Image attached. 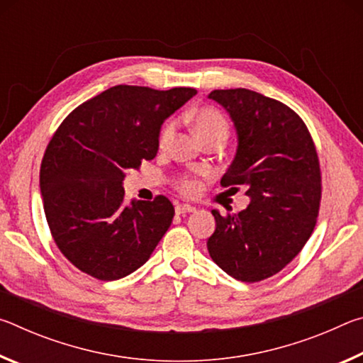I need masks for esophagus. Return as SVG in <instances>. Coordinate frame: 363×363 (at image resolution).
<instances>
[{
    "mask_svg": "<svg viewBox=\"0 0 363 363\" xmlns=\"http://www.w3.org/2000/svg\"><path fill=\"white\" fill-rule=\"evenodd\" d=\"M195 206L192 205H186V203H177L176 205V213L177 214H186V213H194Z\"/></svg>",
    "mask_w": 363,
    "mask_h": 363,
    "instance_id": "esophagus-1",
    "label": "esophagus"
}]
</instances>
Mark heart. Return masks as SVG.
Here are the masks:
<instances>
[{
    "mask_svg": "<svg viewBox=\"0 0 363 363\" xmlns=\"http://www.w3.org/2000/svg\"><path fill=\"white\" fill-rule=\"evenodd\" d=\"M194 126L196 130V134H199L201 139L216 136V134H223V136L227 138V134H229V123H227L225 116L220 113L219 110L211 107L201 108L194 115ZM176 128V120H168L162 126V130H160L158 134V144L162 149H167L171 144V140L174 139ZM181 189L182 192L186 194H194L196 192V189H199V184L192 179H186L181 182Z\"/></svg>",
    "mask_w": 363,
    "mask_h": 363,
    "instance_id": "heart-1",
    "label": "heart"
}]
</instances>
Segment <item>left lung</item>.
Listing matches in <instances>:
<instances>
[{
    "mask_svg": "<svg viewBox=\"0 0 363 363\" xmlns=\"http://www.w3.org/2000/svg\"><path fill=\"white\" fill-rule=\"evenodd\" d=\"M208 97L227 110L238 139L220 186H243L251 201L237 214L211 211L216 229L206 247L224 272L253 284L280 272L309 240L320 208V163L304 121L285 104L245 88Z\"/></svg>",
    "mask_w": 363,
    "mask_h": 363,
    "instance_id": "left-lung-1",
    "label": "left lung"
}]
</instances>
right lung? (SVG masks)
I'll return each mask as SVG.
<instances>
[{
  "label": "right lung",
  "mask_w": 363,
  "mask_h": 363,
  "mask_svg": "<svg viewBox=\"0 0 363 363\" xmlns=\"http://www.w3.org/2000/svg\"><path fill=\"white\" fill-rule=\"evenodd\" d=\"M196 94L118 84L78 106L46 147L40 189L51 235L82 272L110 281L147 262L169 229L167 196L125 205L128 168L158 152L163 121Z\"/></svg>",
  "instance_id": "obj_1"
}]
</instances>
